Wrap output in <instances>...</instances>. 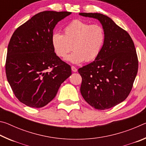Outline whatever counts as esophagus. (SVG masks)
Listing matches in <instances>:
<instances>
[{"mask_svg": "<svg viewBox=\"0 0 146 146\" xmlns=\"http://www.w3.org/2000/svg\"><path fill=\"white\" fill-rule=\"evenodd\" d=\"M71 70H72L73 72H76V71H77V69H76L75 66H71Z\"/></svg>", "mask_w": 146, "mask_h": 146, "instance_id": "1", "label": "esophagus"}]
</instances>
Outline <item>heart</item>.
I'll return each instance as SVG.
<instances>
[{
  "label": "heart",
  "instance_id": "b5f03b06",
  "mask_svg": "<svg viewBox=\"0 0 146 146\" xmlns=\"http://www.w3.org/2000/svg\"><path fill=\"white\" fill-rule=\"evenodd\" d=\"M104 41L105 33L102 26L80 20H75L64 27L62 35L54 33L51 36V45L59 58H66L73 49L74 51L68 60L73 64L95 59Z\"/></svg>",
  "mask_w": 146,
  "mask_h": 146
}]
</instances>
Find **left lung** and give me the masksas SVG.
<instances>
[{
	"label": "left lung",
	"mask_w": 146,
	"mask_h": 146,
	"mask_svg": "<svg viewBox=\"0 0 146 146\" xmlns=\"http://www.w3.org/2000/svg\"><path fill=\"white\" fill-rule=\"evenodd\" d=\"M102 24L105 41L95 60L78 69L80 93L91 106L99 110L114 107L125 100L137 76L138 60L135 44L127 32L100 13H80Z\"/></svg>",
	"instance_id": "left-lung-1"
}]
</instances>
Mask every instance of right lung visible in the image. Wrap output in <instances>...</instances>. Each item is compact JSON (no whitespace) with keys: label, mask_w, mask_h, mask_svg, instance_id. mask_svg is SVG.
Wrapping results in <instances>:
<instances>
[{"label":"right lung","mask_w":146,"mask_h":146,"mask_svg":"<svg viewBox=\"0 0 146 146\" xmlns=\"http://www.w3.org/2000/svg\"><path fill=\"white\" fill-rule=\"evenodd\" d=\"M71 13L40 12L12 35L6 60V77L14 95L26 106L39 108L48 104L71 75V66L56 56L51 45L56 24Z\"/></svg>","instance_id":"right-lung-1"}]
</instances>
